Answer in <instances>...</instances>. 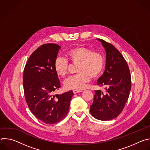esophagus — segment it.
Instances as JSON below:
<instances>
[{
	"label": "esophagus",
	"mask_w": 150,
	"mask_h": 150,
	"mask_svg": "<svg viewBox=\"0 0 150 150\" xmlns=\"http://www.w3.org/2000/svg\"><path fill=\"white\" fill-rule=\"evenodd\" d=\"M73 92H74V94H76V93L82 92V90H73Z\"/></svg>",
	"instance_id": "1"
}]
</instances>
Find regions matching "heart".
I'll return each mask as SVG.
<instances>
[{"label":"heart","mask_w":150,"mask_h":150,"mask_svg":"<svg viewBox=\"0 0 150 150\" xmlns=\"http://www.w3.org/2000/svg\"><path fill=\"white\" fill-rule=\"evenodd\" d=\"M65 56L68 60L74 64H78L76 72L67 78L64 85L68 90H82L91 79L98 77L104 67V57L97 51L79 46L68 50ZM65 58L57 56L54 62V69L57 75L61 78L68 74L69 62Z\"/></svg>","instance_id":"1"}]
</instances>
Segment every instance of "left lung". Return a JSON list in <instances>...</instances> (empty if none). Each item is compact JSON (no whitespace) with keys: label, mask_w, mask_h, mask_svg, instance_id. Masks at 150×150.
Instances as JSON below:
<instances>
[{"label":"left lung","mask_w":150,"mask_h":150,"mask_svg":"<svg viewBox=\"0 0 150 150\" xmlns=\"http://www.w3.org/2000/svg\"><path fill=\"white\" fill-rule=\"evenodd\" d=\"M106 52L105 68L97 82L105 91H95L94 101L90 105L91 115L100 120L116 118L122 112L129 96L131 76L126 61L112 44L98 38Z\"/></svg>","instance_id":"8db88e82"}]
</instances>
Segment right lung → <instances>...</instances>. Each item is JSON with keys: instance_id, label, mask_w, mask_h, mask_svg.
Returning a JSON list of instances; mask_svg holds the SVG:
<instances>
[{"instance_id": "right-lung-1", "label": "right lung", "mask_w": 150, "mask_h": 150, "mask_svg": "<svg viewBox=\"0 0 150 150\" xmlns=\"http://www.w3.org/2000/svg\"><path fill=\"white\" fill-rule=\"evenodd\" d=\"M60 48L53 43L41 45L30 56L24 70L23 87L28 108L38 119L49 125L66 117L74 94L72 90L53 94L60 87L54 69Z\"/></svg>"}]
</instances>
